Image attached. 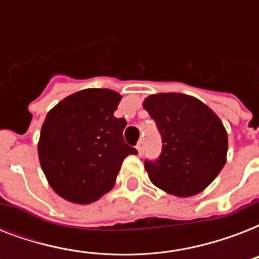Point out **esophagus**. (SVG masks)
I'll list each match as a JSON object with an SVG mask.
<instances>
[{
	"mask_svg": "<svg viewBox=\"0 0 259 259\" xmlns=\"http://www.w3.org/2000/svg\"><path fill=\"white\" fill-rule=\"evenodd\" d=\"M136 149H137L138 153L142 154V152H144V142L138 141V144H137V145H136Z\"/></svg>",
	"mask_w": 259,
	"mask_h": 259,
	"instance_id": "obj_1",
	"label": "esophagus"
}]
</instances>
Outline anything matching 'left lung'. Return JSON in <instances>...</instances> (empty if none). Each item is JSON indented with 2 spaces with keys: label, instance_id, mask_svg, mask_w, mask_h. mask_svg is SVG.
I'll use <instances>...</instances> for the list:
<instances>
[{
  "label": "left lung",
  "instance_id": "obj_1",
  "mask_svg": "<svg viewBox=\"0 0 259 259\" xmlns=\"http://www.w3.org/2000/svg\"><path fill=\"white\" fill-rule=\"evenodd\" d=\"M144 109L162 137L157 161H145L150 181L169 195L195 196L219 175L227 160L223 122L197 98L160 93L145 98Z\"/></svg>",
  "mask_w": 259,
  "mask_h": 259
}]
</instances>
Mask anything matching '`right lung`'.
<instances>
[{"label":"right lung","instance_id":"add662e5","mask_svg":"<svg viewBox=\"0 0 259 259\" xmlns=\"http://www.w3.org/2000/svg\"><path fill=\"white\" fill-rule=\"evenodd\" d=\"M122 97L109 89L80 90L48 111L37 152L48 184L75 204H90L113 188L121 165L137 150L125 144L126 121L114 117Z\"/></svg>","mask_w":259,"mask_h":259}]
</instances>
